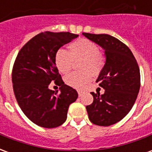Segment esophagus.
Wrapping results in <instances>:
<instances>
[{
    "instance_id": "obj_1",
    "label": "esophagus",
    "mask_w": 152,
    "mask_h": 152,
    "mask_svg": "<svg viewBox=\"0 0 152 152\" xmlns=\"http://www.w3.org/2000/svg\"><path fill=\"white\" fill-rule=\"evenodd\" d=\"M77 92H78V95L80 96H80L82 95V91H80V90H78V91H77Z\"/></svg>"
}]
</instances>
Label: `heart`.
<instances>
[{
  "label": "heart",
  "mask_w": 152,
  "mask_h": 152,
  "mask_svg": "<svg viewBox=\"0 0 152 152\" xmlns=\"http://www.w3.org/2000/svg\"><path fill=\"white\" fill-rule=\"evenodd\" d=\"M69 52L58 50L55 53L54 63L60 72L66 74L72 70L74 61H81L79 68L83 72H73L65 78L67 86L82 89L89 84L92 75L98 76L105 66L104 55L99 51L98 45L88 39H79L68 45Z\"/></svg>",
  "instance_id": "obj_1"
}]
</instances>
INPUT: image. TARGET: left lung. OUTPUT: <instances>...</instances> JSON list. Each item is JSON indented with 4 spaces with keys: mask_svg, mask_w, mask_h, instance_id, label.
Segmentation results:
<instances>
[{
    "mask_svg": "<svg viewBox=\"0 0 152 152\" xmlns=\"http://www.w3.org/2000/svg\"><path fill=\"white\" fill-rule=\"evenodd\" d=\"M89 40L105 50L106 63L96 82L105 89L103 94L91 92L94 101L86 106L89 121L99 126H109L129 112L140 89V71L129 47L107 34L84 32Z\"/></svg>",
    "mask_w": 152,
    "mask_h": 152,
    "instance_id": "left-lung-1",
    "label": "left lung"
}]
</instances>
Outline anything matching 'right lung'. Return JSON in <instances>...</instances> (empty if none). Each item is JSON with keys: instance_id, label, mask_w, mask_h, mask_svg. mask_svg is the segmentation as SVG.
Segmentation results:
<instances>
[{"instance_id": "1", "label": "right lung", "mask_w": 152, "mask_h": 152, "mask_svg": "<svg viewBox=\"0 0 152 152\" xmlns=\"http://www.w3.org/2000/svg\"><path fill=\"white\" fill-rule=\"evenodd\" d=\"M78 37L70 32L39 33L19 50L12 70L15 98L25 115L40 127L52 129L66 120L71 103L76 100L75 89L63 82L54 63L60 47ZM52 81L60 93L48 88Z\"/></svg>"}]
</instances>
